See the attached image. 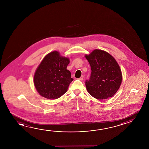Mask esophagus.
I'll return each instance as SVG.
<instances>
[{
    "mask_svg": "<svg viewBox=\"0 0 149 149\" xmlns=\"http://www.w3.org/2000/svg\"><path fill=\"white\" fill-rule=\"evenodd\" d=\"M83 79H84V76H81V77L79 78V80H80V81H83Z\"/></svg>",
    "mask_w": 149,
    "mask_h": 149,
    "instance_id": "34e87169",
    "label": "esophagus"
}]
</instances>
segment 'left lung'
<instances>
[{
	"label": "left lung",
	"instance_id": "left-lung-1",
	"mask_svg": "<svg viewBox=\"0 0 149 149\" xmlns=\"http://www.w3.org/2000/svg\"><path fill=\"white\" fill-rule=\"evenodd\" d=\"M85 56L91 70L89 79L85 81L88 93L99 100L112 97L122 83V72L117 62L109 53L98 49Z\"/></svg>",
	"mask_w": 149,
	"mask_h": 149
}]
</instances>
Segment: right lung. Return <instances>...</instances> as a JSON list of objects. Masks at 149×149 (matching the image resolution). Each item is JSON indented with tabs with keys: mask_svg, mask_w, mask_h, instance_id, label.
Returning a JSON list of instances; mask_svg holds the SVG:
<instances>
[{
	"mask_svg": "<svg viewBox=\"0 0 149 149\" xmlns=\"http://www.w3.org/2000/svg\"><path fill=\"white\" fill-rule=\"evenodd\" d=\"M69 59L61 56L58 51L49 53L44 58L35 73V88L40 95L49 99H56L63 95L73 81L66 69Z\"/></svg>",
	"mask_w": 149,
	"mask_h": 149,
	"instance_id": "obj_1",
	"label": "right lung"
}]
</instances>
